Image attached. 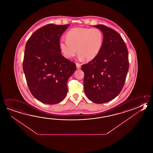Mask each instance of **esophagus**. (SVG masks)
Masks as SVG:
<instances>
[{
	"mask_svg": "<svg viewBox=\"0 0 153 153\" xmlns=\"http://www.w3.org/2000/svg\"><path fill=\"white\" fill-rule=\"evenodd\" d=\"M76 68H77V69H81V64L79 63H76Z\"/></svg>",
	"mask_w": 153,
	"mask_h": 153,
	"instance_id": "1",
	"label": "esophagus"
}]
</instances>
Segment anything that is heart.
<instances>
[{"mask_svg":"<svg viewBox=\"0 0 153 153\" xmlns=\"http://www.w3.org/2000/svg\"><path fill=\"white\" fill-rule=\"evenodd\" d=\"M66 38L59 41V47L64 57L69 59L74 57L77 49L79 59L92 60L99 54L103 42V35L97 28L75 27L66 33Z\"/></svg>","mask_w":153,"mask_h":153,"instance_id":"obj_1","label":"heart"}]
</instances>
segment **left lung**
Instances as JSON below:
<instances>
[{
  "instance_id": "1",
  "label": "left lung",
  "mask_w": 153,
  "mask_h": 153,
  "mask_svg": "<svg viewBox=\"0 0 153 153\" xmlns=\"http://www.w3.org/2000/svg\"><path fill=\"white\" fill-rule=\"evenodd\" d=\"M94 26L103 32V45L97 56L81 69L87 97L101 104L113 100L122 89L129 69L128 52L118 32L104 25Z\"/></svg>"
}]
</instances>
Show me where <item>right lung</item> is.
<instances>
[{"label": "right lung", "mask_w": 153, "mask_h": 153, "mask_svg": "<svg viewBox=\"0 0 153 153\" xmlns=\"http://www.w3.org/2000/svg\"><path fill=\"white\" fill-rule=\"evenodd\" d=\"M70 24H48L36 30L25 48L23 68L29 90L41 102L55 104L68 92L67 82L76 70L75 63L61 54V35Z\"/></svg>", "instance_id": "add662e5"}]
</instances>
